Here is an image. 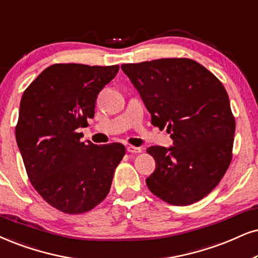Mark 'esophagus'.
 Returning <instances> with one entry per match:
<instances>
[{
    "label": "esophagus",
    "instance_id": "obj_1",
    "mask_svg": "<svg viewBox=\"0 0 258 258\" xmlns=\"http://www.w3.org/2000/svg\"><path fill=\"white\" fill-rule=\"evenodd\" d=\"M126 150H127V152H130V153H140V152H142V149L136 148V146H131V145L127 146Z\"/></svg>",
    "mask_w": 258,
    "mask_h": 258
}]
</instances>
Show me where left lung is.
Here are the masks:
<instances>
[{"instance_id": "left-lung-1", "label": "left lung", "mask_w": 258, "mask_h": 258, "mask_svg": "<svg viewBox=\"0 0 258 258\" xmlns=\"http://www.w3.org/2000/svg\"><path fill=\"white\" fill-rule=\"evenodd\" d=\"M121 69L138 90L151 122L167 127L172 145L146 150L156 169L146 184L176 206L194 204L219 183L232 158L236 122L229 95L213 74L187 58H164Z\"/></svg>"}]
</instances>
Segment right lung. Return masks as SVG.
Segmentation results:
<instances>
[{"instance_id": "right-lung-1", "label": "right lung", "mask_w": 258, "mask_h": 258, "mask_svg": "<svg viewBox=\"0 0 258 258\" xmlns=\"http://www.w3.org/2000/svg\"><path fill=\"white\" fill-rule=\"evenodd\" d=\"M118 71L119 65L54 64L21 97L15 136L29 181L64 213H84L99 205L125 155L119 143H81L76 131L94 118L97 95Z\"/></svg>"}]
</instances>
